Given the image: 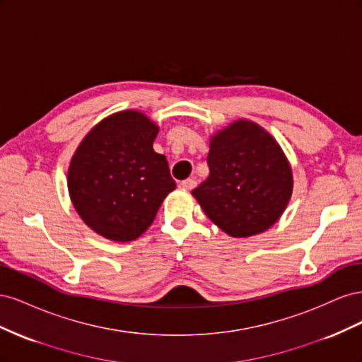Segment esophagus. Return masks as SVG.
<instances>
[{
    "label": "esophagus",
    "mask_w": 362,
    "mask_h": 362,
    "mask_svg": "<svg viewBox=\"0 0 362 362\" xmlns=\"http://www.w3.org/2000/svg\"><path fill=\"white\" fill-rule=\"evenodd\" d=\"M181 187L185 190H193L196 187V181L193 178H187L181 182Z\"/></svg>",
    "instance_id": "1"
}]
</instances>
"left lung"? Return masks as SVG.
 I'll return each instance as SVG.
<instances>
[{
	"instance_id": "obj_1",
	"label": "left lung",
	"mask_w": 362,
	"mask_h": 362,
	"mask_svg": "<svg viewBox=\"0 0 362 362\" xmlns=\"http://www.w3.org/2000/svg\"><path fill=\"white\" fill-rule=\"evenodd\" d=\"M210 177L192 193L231 237H250L275 223L290 201V164L270 134L238 120L211 139Z\"/></svg>"
}]
</instances>
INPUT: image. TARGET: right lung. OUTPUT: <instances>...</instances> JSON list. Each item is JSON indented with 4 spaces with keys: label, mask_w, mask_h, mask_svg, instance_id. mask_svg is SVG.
Here are the masks:
<instances>
[{
    "label": "right lung",
    "mask_w": 362,
    "mask_h": 362,
    "mask_svg": "<svg viewBox=\"0 0 362 362\" xmlns=\"http://www.w3.org/2000/svg\"><path fill=\"white\" fill-rule=\"evenodd\" d=\"M158 128L139 112L96 125L72 157L68 187L76 213L100 235L131 242L144 234L177 184L152 144Z\"/></svg>",
    "instance_id": "right-lung-1"
}]
</instances>
